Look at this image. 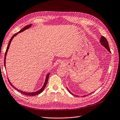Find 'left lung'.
Returning a JSON list of instances; mask_svg holds the SVG:
<instances>
[{
  "instance_id": "left-lung-1",
  "label": "left lung",
  "mask_w": 120,
  "mask_h": 120,
  "mask_svg": "<svg viewBox=\"0 0 120 120\" xmlns=\"http://www.w3.org/2000/svg\"><path fill=\"white\" fill-rule=\"evenodd\" d=\"M100 42L102 46H103L104 47H105L109 52H110V49H109V47L108 41H107L105 37H103V36H101V39H100ZM67 89H68V91L70 92V93L72 95L76 96V97H79V96L75 95L74 94H73V93H72L68 89V88L67 87ZM93 93V92L90 93L89 94H91ZM87 95H88V94H87V95H84V96H82V97H85V96H87Z\"/></svg>"
}]
</instances>
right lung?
<instances>
[{
  "mask_svg": "<svg viewBox=\"0 0 120 120\" xmlns=\"http://www.w3.org/2000/svg\"><path fill=\"white\" fill-rule=\"evenodd\" d=\"M31 25H32V24H29V25H27V26H25L24 27H23L22 30H20L19 32H18V33H17L16 34H15V35H14L12 36V38H11V39H10V41H9V44H8V46H7V48L6 50V52H5V54L4 62V66H5V68H6V56H7L8 51V50H9V47H10V44H11V43L12 41L13 40V39H14V38L15 37V36H16L19 33H21V32H23V31H25V30L29 29V28L31 26ZM49 75H50V72L48 73V74L47 75H46V77H45V82H44V84L43 86H42V87H41L40 90H38V91H35V92H24V91H22V90H20L18 89V88H15V87L12 84V83H11V82L10 81V80L9 79H8V81H9V83L10 84V85H11L14 88H15V90H17L18 91H19V93L22 94H23V95H26V96H36V95H38V94H40V93H41V92H42L44 91V89L45 88V87L46 84H47V83H48V79H49Z\"/></svg>",
  "mask_w": 120,
  "mask_h": 120,
  "instance_id": "right-lung-1",
  "label": "right lung"
}]
</instances>
